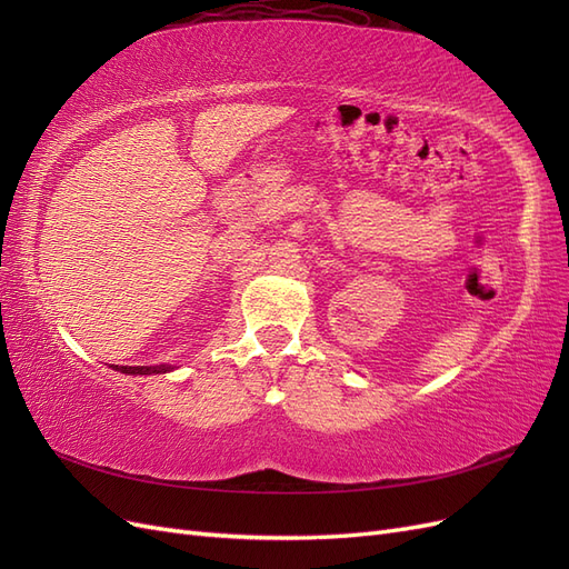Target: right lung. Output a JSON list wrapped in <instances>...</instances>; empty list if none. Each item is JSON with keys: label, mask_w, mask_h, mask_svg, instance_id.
<instances>
[{"label": "right lung", "mask_w": 569, "mask_h": 569, "mask_svg": "<svg viewBox=\"0 0 569 569\" xmlns=\"http://www.w3.org/2000/svg\"><path fill=\"white\" fill-rule=\"evenodd\" d=\"M113 370L123 372V375H166V372H173L176 366L170 363H161V366H111Z\"/></svg>", "instance_id": "add662e5"}]
</instances>
